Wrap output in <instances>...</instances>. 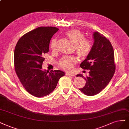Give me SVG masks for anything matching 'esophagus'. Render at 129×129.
<instances>
[{
    "mask_svg": "<svg viewBox=\"0 0 129 129\" xmlns=\"http://www.w3.org/2000/svg\"><path fill=\"white\" fill-rule=\"evenodd\" d=\"M66 75H67V76H72V77L75 76V75L74 74L70 73H67Z\"/></svg>",
    "mask_w": 129,
    "mask_h": 129,
    "instance_id": "esophagus-1",
    "label": "esophagus"
}]
</instances>
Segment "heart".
<instances>
[{
  "label": "heart",
  "mask_w": 129,
  "mask_h": 129,
  "mask_svg": "<svg viewBox=\"0 0 129 129\" xmlns=\"http://www.w3.org/2000/svg\"><path fill=\"white\" fill-rule=\"evenodd\" d=\"M66 35L69 41L75 45V50L77 54L80 57H85L90 52L92 48V43L90 40L85 39L84 35L77 29L68 31ZM57 40L53 39L50 43V48L52 52L56 50ZM77 62L75 57H63L60 61L59 65L65 70H70Z\"/></svg>",
  "instance_id": "heart-1"
}]
</instances>
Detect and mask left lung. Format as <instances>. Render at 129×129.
Returning a JSON list of instances; mask_svg holds the SVG:
<instances>
[{
  "instance_id": "1",
  "label": "left lung",
  "mask_w": 129,
  "mask_h": 129,
  "mask_svg": "<svg viewBox=\"0 0 129 129\" xmlns=\"http://www.w3.org/2000/svg\"><path fill=\"white\" fill-rule=\"evenodd\" d=\"M94 43L91 50L81 63L83 69L89 70V76L84 77L85 85L79 88L84 94L92 96L98 94L107 86L115 71L114 51L108 39L98 32L93 34ZM83 77L82 74L77 77Z\"/></svg>"
}]
</instances>
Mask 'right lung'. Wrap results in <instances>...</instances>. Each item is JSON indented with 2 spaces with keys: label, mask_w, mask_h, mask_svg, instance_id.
I'll return each instance as SVG.
<instances>
[{
  "label": "right lung",
  "mask_w": 129,
  "mask_h": 129,
  "mask_svg": "<svg viewBox=\"0 0 129 129\" xmlns=\"http://www.w3.org/2000/svg\"><path fill=\"white\" fill-rule=\"evenodd\" d=\"M58 30L53 26H40L22 36L15 48L14 67L17 77L26 91L36 97L50 94L65 75L59 70L48 73L42 67L51 39Z\"/></svg>",
  "instance_id": "obj_1"
}]
</instances>
